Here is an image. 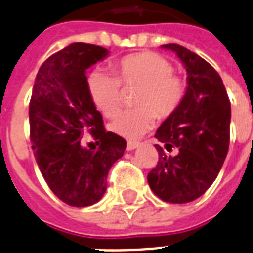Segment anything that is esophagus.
<instances>
[{
  "instance_id": "1",
  "label": "esophagus",
  "mask_w": 253,
  "mask_h": 253,
  "mask_svg": "<svg viewBox=\"0 0 253 253\" xmlns=\"http://www.w3.org/2000/svg\"><path fill=\"white\" fill-rule=\"evenodd\" d=\"M140 143L139 142H127V151H132V150H135L136 147H139Z\"/></svg>"
}]
</instances>
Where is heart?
Instances as JSON below:
<instances>
[{
	"mask_svg": "<svg viewBox=\"0 0 253 253\" xmlns=\"http://www.w3.org/2000/svg\"><path fill=\"white\" fill-rule=\"evenodd\" d=\"M117 77L95 70L88 75L87 87L94 105L105 117L113 118L121 109V84L138 87L136 107L119 113L109 125L111 132L127 139H136L151 130L155 115L171 117L179 109L186 94V84L173 75V66L155 53L127 55L113 63Z\"/></svg>",
	"mask_w": 253,
	"mask_h": 253,
	"instance_id": "1",
	"label": "heart"
}]
</instances>
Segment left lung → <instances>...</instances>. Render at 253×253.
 <instances>
[{
	"instance_id": "left-lung-1",
	"label": "left lung",
	"mask_w": 253,
	"mask_h": 253,
	"mask_svg": "<svg viewBox=\"0 0 253 253\" xmlns=\"http://www.w3.org/2000/svg\"><path fill=\"white\" fill-rule=\"evenodd\" d=\"M182 61L187 90L179 109L158 128V165L147 175L152 192L169 203H188L210 188L229 147L231 102L220 75L198 54L162 46Z\"/></svg>"
}]
</instances>
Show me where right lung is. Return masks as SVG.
<instances>
[{
	"label": "right lung",
	"mask_w": 253,
	"mask_h": 253,
	"mask_svg": "<svg viewBox=\"0 0 253 253\" xmlns=\"http://www.w3.org/2000/svg\"><path fill=\"white\" fill-rule=\"evenodd\" d=\"M107 55L101 46L71 43L42 63L33 86L29 121L37 165L54 195L73 207L102 199L107 173L126 150L122 136L105 130L87 87L86 70ZM86 132L98 148L83 147Z\"/></svg>",
	"instance_id": "obj_1"
}]
</instances>
